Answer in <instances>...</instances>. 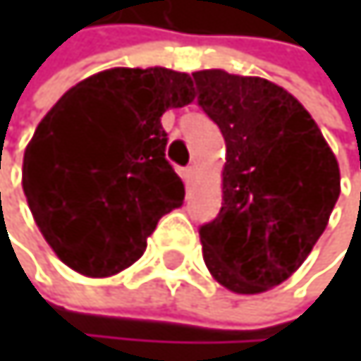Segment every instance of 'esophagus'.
<instances>
[{"instance_id": "esophagus-1", "label": "esophagus", "mask_w": 361, "mask_h": 361, "mask_svg": "<svg viewBox=\"0 0 361 361\" xmlns=\"http://www.w3.org/2000/svg\"><path fill=\"white\" fill-rule=\"evenodd\" d=\"M195 175H197V169H195V166H188V169H184V179H186V184H192Z\"/></svg>"}]
</instances>
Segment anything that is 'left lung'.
<instances>
[{"instance_id": "left-lung-1", "label": "left lung", "mask_w": 361, "mask_h": 361, "mask_svg": "<svg viewBox=\"0 0 361 361\" xmlns=\"http://www.w3.org/2000/svg\"><path fill=\"white\" fill-rule=\"evenodd\" d=\"M223 132V207L199 229L210 275L235 295L279 286L310 255L340 195V166L316 121L279 84L223 68L192 73Z\"/></svg>"}]
</instances>
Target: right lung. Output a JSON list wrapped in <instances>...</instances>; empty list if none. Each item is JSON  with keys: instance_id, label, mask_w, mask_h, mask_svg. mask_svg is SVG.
Returning <instances> with one entry per match:
<instances>
[{"instance_id": "obj_1", "label": "right lung", "mask_w": 361, "mask_h": 361, "mask_svg": "<svg viewBox=\"0 0 361 361\" xmlns=\"http://www.w3.org/2000/svg\"><path fill=\"white\" fill-rule=\"evenodd\" d=\"M192 99L188 73L114 66L68 88L38 123L21 184L68 269L94 279L130 269L158 221L184 203L160 118Z\"/></svg>"}]
</instances>
